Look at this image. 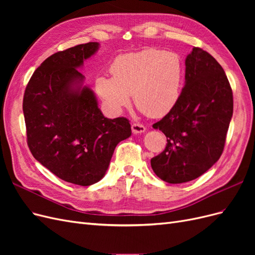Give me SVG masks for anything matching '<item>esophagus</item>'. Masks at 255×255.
<instances>
[{
    "instance_id": "1",
    "label": "esophagus",
    "mask_w": 255,
    "mask_h": 255,
    "mask_svg": "<svg viewBox=\"0 0 255 255\" xmlns=\"http://www.w3.org/2000/svg\"><path fill=\"white\" fill-rule=\"evenodd\" d=\"M132 132L134 134H141V133L145 132V128H144V126L140 125V123H133Z\"/></svg>"
}]
</instances>
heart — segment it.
<instances>
[{"label":"heart","instance_id":"heart-1","mask_svg":"<svg viewBox=\"0 0 255 255\" xmlns=\"http://www.w3.org/2000/svg\"><path fill=\"white\" fill-rule=\"evenodd\" d=\"M113 76L101 75L96 88L107 106L121 112L130 104L149 117L159 118L176 105L181 96L183 66L174 53L145 49L118 56L111 67Z\"/></svg>","mask_w":255,"mask_h":255}]
</instances>
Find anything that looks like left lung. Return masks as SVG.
Wrapping results in <instances>:
<instances>
[{
    "instance_id": "1",
    "label": "left lung",
    "mask_w": 255,
    "mask_h": 255,
    "mask_svg": "<svg viewBox=\"0 0 255 255\" xmlns=\"http://www.w3.org/2000/svg\"><path fill=\"white\" fill-rule=\"evenodd\" d=\"M185 66L179 101L153 125L166 135L167 144L151 167L170 184L197 179L220 158L233 115L232 88L218 61L195 47Z\"/></svg>"
}]
</instances>
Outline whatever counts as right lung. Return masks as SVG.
<instances>
[{
  "label": "right lung",
  "mask_w": 255,
  "mask_h": 255,
  "mask_svg": "<svg viewBox=\"0 0 255 255\" xmlns=\"http://www.w3.org/2000/svg\"><path fill=\"white\" fill-rule=\"evenodd\" d=\"M98 42L75 45L45 59L23 97L28 148L59 179L81 186L99 182L116 145L132 134L128 119L105 118L78 70Z\"/></svg>",
  "instance_id": "obj_1"
}]
</instances>
